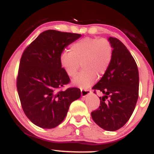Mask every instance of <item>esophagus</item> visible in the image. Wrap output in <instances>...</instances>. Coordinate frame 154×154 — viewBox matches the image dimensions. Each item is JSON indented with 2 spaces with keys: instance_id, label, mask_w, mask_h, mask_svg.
Listing matches in <instances>:
<instances>
[{
  "instance_id": "esophagus-1",
  "label": "esophagus",
  "mask_w": 154,
  "mask_h": 154,
  "mask_svg": "<svg viewBox=\"0 0 154 154\" xmlns=\"http://www.w3.org/2000/svg\"><path fill=\"white\" fill-rule=\"evenodd\" d=\"M91 93V90H81V95L82 97H86Z\"/></svg>"
}]
</instances>
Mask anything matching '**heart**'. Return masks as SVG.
I'll return each mask as SVG.
<instances>
[{
  "label": "heart",
  "mask_w": 154,
  "mask_h": 154,
  "mask_svg": "<svg viewBox=\"0 0 154 154\" xmlns=\"http://www.w3.org/2000/svg\"><path fill=\"white\" fill-rule=\"evenodd\" d=\"M113 47L106 38H85L73 43L70 51L60 56V64L69 77L77 75L80 63L83 70L72 80V84L81 89H87L93 84L97 75L102 76L110 66Z\"/></svg>",
  "instance_id": "1"
}]
</instances>
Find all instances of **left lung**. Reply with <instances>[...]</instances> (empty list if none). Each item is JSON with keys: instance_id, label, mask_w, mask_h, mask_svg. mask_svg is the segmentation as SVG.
Here are the masks:
<instances>
[{"instance_id": "obj_1", "label": "left lung", "mask_w": 154, "mask_h": 154, "mask_svg": "<svg viewBox=\"0 0 154 154\" xmlns=\"http://www.w3.org/2000/svg\"><path fill=\"white\" fill-rule=\"evenodd\" d=\"M113 47L110 66L92 89L103 93L100 106L91 116L100 128L116 131L122 128L135 109L139 90V73L135 59L119 40L109 37ZM108 98L109 100H106Z\"/></svg>"}]
</instances>
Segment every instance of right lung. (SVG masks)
Here are the masks:
<instances>
[{
    "label": "right lung",
    "instance_id": "obj_1",
    "mask_svg": "<svg viewBox=\"0 0 154 154\" xmlns=\"http://www.w3.org/2000/svg\"><path fill=\"white\" fill-rule=\"evenodd\" d=\"M80 34L49 29L40 33L23 52L17 88L24 114L40 128L57 127L70 104L81 96L79 88L59 91L70 82L60 64V56Z\"/></svg>",
    "mask_w": 154,
    "mask_h": 154
}]
</instances>
